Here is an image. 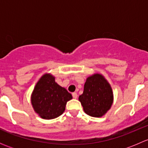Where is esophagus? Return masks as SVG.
<instances>
[{
	"label": "esophagus",
	"instance_id": "obj_1",
	"mask_svg": "<svg viewBox=\"0 0 148 148\" xmlns=\"http://www.w3.org/2000/svg\"><path fill=\"white\" fill-rule=\"evenodd\" d=\"M72 96H73V98H74V99H77V92H73Z\"/></svg>",
	"mask_w": 148,
	"mask_h": 148
}]
</instances>
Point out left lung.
Here are the masks:
<instances>
[{
    "label": "left lung",
    "mask_w": 148,
    "mask_h": 148,
    "mask_svg": "<svg viewBox=\"0 0 148 148\" xmlns=\"http://www.w3.org/2000/svg\"><path fill=\"white\" fill-rule=\"evenodd\" d=\"M113 100L112 89L104 76L94 74L86 78L83 94L79 97L86 114L94 117H102L111 108Z\"/></svg>",
    "instance_id": "8db88e82"
}]
</instances>
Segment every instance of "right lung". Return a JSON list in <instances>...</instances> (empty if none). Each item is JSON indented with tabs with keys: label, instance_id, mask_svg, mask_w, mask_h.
<instances>
[{
	"label": "right lung",
	"instance_id": "1",
	"mask_svg": "<svg viewBox=\"0 0 148 148\" xmlns=\"http://www.w3.org/2000/svg\"><path fill=\"white\" fill-rule=\"evenodd\" d=\"M71 99V94L55 82V77L46 73L37 82L31 94V102L38 116L51 120L63 114L66 102Z\"/></svg>",
	"mask_w": 148,
	"mask_h": 148
}]
</instances>
